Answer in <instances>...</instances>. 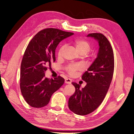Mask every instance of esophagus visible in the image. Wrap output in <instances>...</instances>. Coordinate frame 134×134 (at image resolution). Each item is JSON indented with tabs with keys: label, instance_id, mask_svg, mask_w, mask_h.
Masks as SVG:
<instances>
[{
	"label": "esophagus",
	"instance_id": "esophagus-1",
	"mask_svg": "<svg viewBox=\"0 0 134 134\" xmlns=\"http://www.w3.org/2000/svg\"><path fill=\"white\" fill-rule=\"evenodd\" d=\"M65 83H66V84H71L72 81L70 79H65Z\"/></svg>",
	"mask_w": 134,
	"mask_h": 134
}]
</instances>
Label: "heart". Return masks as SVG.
<instances>
[{"label":"heart","mask_w":134,"mask_h":134,"mask_svg":"<svg viewBox=\"0 0 134 134\" xmlns=\"http://www.w3.org/2000/svg\"><path fill=\"white\" fill-rule=\"evenodd\" d=\"M74 43L76 48V49H77V50L80 53L86 54L90 51L91 49L90 43L84 39H76L74 41ZM65 47H66V44H63L60 47L58 50V55L59 57H61L62 56L63 51ZM83 69V66L81 64L70 65L67 67V71L70 75L73 76L76 74V71L81 70Z\"/></svg>","instance_id":"b5f03b06"}]
</instances>
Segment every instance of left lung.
<instances>
[{
	"label": "left lung",
	"mask_w": 134,
	"mask_h": 134,
	"mask_svg": "<svg viewBox=\"0 0 134 134\" xmlns=\"http://www.w3.org/2000/svg\"><path fill=\"white\" fill-rule=\"evenodd\" d=\"M99 44L97 58L82 76L87 83L80 89V85L71 83L75 87L74 94L69 98V109L78 115H86L96 110L103 101L110 87L114 71V54L107 38L101 33H90Z\"/></svg>",
	"instance_id": "left-lung-1"
}]
</instances>
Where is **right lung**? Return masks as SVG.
<instances>
[{"label": "right lung", "mask_w": 134, "mask_h": 134, "mask_svg": "<svg viewBox=\"0 0 134 134\" xmlns=\"http://www.w3.org/2000/svg\"><path fill=\"white\" fill-rule=\"evenodd\" d=\"M74 33L53 28L38 32L29 42L21 65L20 88L26 102L33 108L47 105L51 95L64 83L60 76L45 77V71L55 61V50L59 42Z\"/></svg>", "instance_id": "right-lung-1"}]
</instances>
